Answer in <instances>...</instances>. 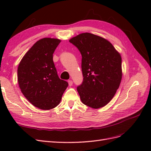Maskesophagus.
I'll return each mask as SVG.
<instances>
[{
	"mask_svg": "<svg viewBox=\"0 0 151 151\" xmlns=\"http://www.w3.org/2000/svg\"><path fill=\"white\" fill-rule=\"evenodd\" d=\"M68 83H69V86H71L73 85V81H69Z\"/></svg>",
	"mask_w": 151,
	"mask_h": 151,
	"instance_id": "obj_1",
	"label": "esophagus"
}]
</instances>
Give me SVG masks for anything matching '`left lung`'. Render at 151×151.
Wrapping results in <instances>:
<instances>
[{
	"mask_svg": "<svg viewBox=\"0 0 151 151\" xmlns=\"http://www.w3.org/2000/svg\"><path fill=\"white\" fill-rule=\"evenodd\" d=\"M69 42L82 55L83 81L77 91L83 104L104 106L114 97L122 78L121 57L111 43L100 36L82 33Z\"/></svg>",
	"mask_w": 151,
	"mask_h": 151,
	"instance_id": "left-lung-1",
	"label": "left lung"
}]
</instances>
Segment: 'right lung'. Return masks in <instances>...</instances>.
Listing matches in <instances>:
<instances>
[{
	"mask_svg": "<svg viewBox=\"0 0 151 151\" xmlns=\"http://www.w3.org/2000/svg\"><path fill=\"white\" fill-rule=\"evenodd\" d=\"M60 41L49 37L37 41L25 54L17 69L22 94L41 110L57 106L68 86V83L59 78L53 62V53Z\"/></svg>",
	"mask_w": 151,
	"mask_h": 151,
	"instance_id": "obj_1",
	"label": "right lung"
}]
</instances>
